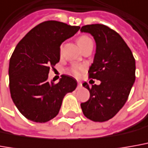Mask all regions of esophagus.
I'll return each mask as SVG.
<instances>
[{
  "label": "esophagus",
  "mask_w": 148,
  "mask_h": 148,
  "mask_svg": "<svg viewBox=\"0 0 148 148\" xmlns=\"http://www.w3.org/2000/svg\"><path fill=\"white\" fill-rule=\"evenodd\" d=\"M82 84L81 82H78V87H82Z\"/></svg>",
  "instance_id": "34e87169"
}]
</instances>
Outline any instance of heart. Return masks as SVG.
Instances as JSON below:
<instances>
[{
  "label": "heart",
  "instance_id": "obj_1",
  "mask_svg": "<svg viewBox=\"0 0 148 148\" xmlns=\"http://www.w3.org/2000/svg\"><path fill=\"white\" fill-rule=\"evenodd\" d=\"M91 40L90 37H88L87 36H80L78 38L77 42H78V45L79 46V48L81 49L82 46H84V45L87 44V42H89ZM84 70H85V66H82V65H74V66L70 67L69 70H68V72H69V74L73 75V76L79 77L82 74V72L84 71Z\"/></svg>",
  "mask_w": 148,
  "mask_h": 148
}]
</instances>
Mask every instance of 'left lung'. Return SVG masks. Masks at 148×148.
Wrapping results in <instances>:
<instances>
[{"label":"left lung","mask_w":148,"mask_h":148,"mask_svg":"<svg viewBox=\"0 0 148 148\" xmlns=\"http://www.w3.org/2000/svg\"><path fill=\"white\" fill-rule=\"evenodd\" d=\"M80 31L95 40V54L88 72L90 78L100 81L91 87L87 82L82 84L90 98L81 108L87 118L103 122L115 116L128 99L135 81V60L120 35L108 27L91 24Z\"/></svg>","instance_id":"1"}]
</instances>
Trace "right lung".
<instances>
[{
    "instance_id": "1",
    "label": "right lung",
    "mask_w": 148,
    "mask_h": 148,
    "mask_svg": "<svg viewBox=\"0 0 148 148\" xmlns=\"http://www.w3.org/2000/svg\"><path fill=\"white\" fill-rule=\"evenodd\" d=\"M80 29L47 21L32 29L17 45L9 66L10 90L15 106L28 120L44 123L57 116L64 96L77 87L76 79L62 75L49 82L50 66L60 61L61 44Z\"/></svg>"
}]
</instances>
